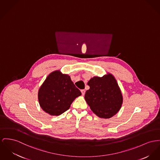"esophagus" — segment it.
Segmentation results:
<instances>
[{"label":"esophagus","mask_w":160,"mask_h":160,"mask_svg":"<svg viewBox=\"0 0 160 160\" xmlns=\"http://www.w3.org/2000/svg\"><path fill=\"white\" fill-rule=\"evenodd\" d=\"M81 93H82V95L84 96L85 95V90H81Z\"/></svg>","instance_id":"1"}]
</instances>
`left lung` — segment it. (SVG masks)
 I'll list each match as a JSON object with an SVG mask.
<instances>
[{"label": "left lung", "instance_id": "obj_1", "mask_svg": "<svg viewBox=\"0 0 160 160\" xmlns=\"http://www.w3.org/2000/svg\"><path fill=\"white\" fill-rule=\"evenodd\" d=\"M87 84L90 89L85 92V99L94 113L107 119L117 113L122 104V96L113 75L95 76Z\"/></svg>", "mask_w": 160, "mask_h": 160}]
</instances>
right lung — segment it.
Here are the masks:
<instances>
[{
    "mask_svg": "<svg viewBox=\"0 0 160 160\" xmlns=\"http://www.w3.org/2000/svg\"><path fill=\"white\" fill-rule=\"evenodd\" d=\"M81 95L70 77L58 70L47 76L39 90L38 99L43 111L58 116L68 110L75 98Z\"/></svg>",
    "mask_w": 160,
    "mask_h": 160,
    "instance_id": "1",
    "label": "right lung"
}]
</instances>
